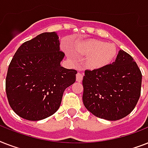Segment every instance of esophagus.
Returning <instances> with one entry per match:
<instances>
[{"instance_id":"34e87169","label":"esophagus","mask_w":148,"mask_h":148,"mask_svg":"<svg viewBox=\"0 0 148 148\" xmlns=\"http://www.w3.org/2000/svg\"><path fill=\"white\" fill-rule=\"evenodd\" d=\"M76 80L77 82H81L83 80V75L81 73H77L76 75Z\"/></svg>"}]
</instances>
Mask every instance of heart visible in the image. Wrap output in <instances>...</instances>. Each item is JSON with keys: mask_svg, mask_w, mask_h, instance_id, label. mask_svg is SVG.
Instances as JSON below:
<instances>
[{"mask_svg": "<svg viewBox=\"0 0 148 148\" xmlns=\"http://www.w3.org/2000/svg\"><path fill=\"white\" fill-rule=\"evenodd\" d=\"M75 49L84 56H87L85 63L90 69L97 70L108 66L117 55V47L114 44L104 43L98 40H86L78 42ZM67 56L74 58L71 50H66Z\"/></svg>", "mask_w": 148, "mask_h": 148, "instance_id": "heart-1", "label": "heart"}]
</instances>
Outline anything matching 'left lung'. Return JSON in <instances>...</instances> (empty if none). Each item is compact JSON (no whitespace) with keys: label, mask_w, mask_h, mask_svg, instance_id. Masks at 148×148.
Masks as SVG:
<instances>
[{"label":"left lung","mask_w":148,"mask_h":148,"mask_svg":"<svg viewBox=\"0 0 148 148\" xmlns=\"http://www.w3.org/2000/svg\"><path fill=\"white\" fill-rule=\"evenodd\" d=\"M83 103L91 114L108 121L126 117L140 95L142 74L130 54L120 50L116 60L101 69L86 70Z\"/></svg>","instance_id":"obj_1"}]
</instances>
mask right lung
Instances as JSON below:
<instances>
[{
	"mask_svg": "<svg viewBox=\"0 0 148 148\" xmlns=\"http://www.w3.org/2000/svg\"><path fill=\"white\" fill-rule=\"evenodd\" d=\"M56 32L27 40L16 51L6 77V93L13 110L22 118L40 121L58 110L64 90L76 81L77 71L60 66Z\"/></svg>",
	"mask_w": 148,
	"mask_h": 148,
	"instance_id": "add662e5",
	"label": "right lung"
}]
</instances>
